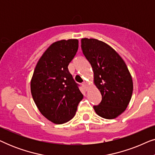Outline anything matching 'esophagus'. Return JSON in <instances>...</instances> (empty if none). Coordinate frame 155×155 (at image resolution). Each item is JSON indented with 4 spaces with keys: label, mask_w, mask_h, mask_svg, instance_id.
I'll list each match as a JSON object with an SVG mask.
<instances>
[{
    "label": "esophagus",
    "mask_w": 155,
    "mask_h": 155,
    "mask_svg": "<svg viewBox=\"0 0 155 155\" xmlns=\"http://www.w3.org/2000/svg\"><path fill=\"white\" fill-rule=\"evenodd\" d=\"M82 87H83V88H84V90H85L86 91L87 90V84L86 82H83V83H82Z\"/></svg>",
    "instance_id": "esophagus-1"
}]
</instances>
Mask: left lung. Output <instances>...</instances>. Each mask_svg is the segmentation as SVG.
Returning a JSON list of instances; mask_svg holds the SVG:
<instances>
[{"label": "left lung", "mask_w": 155, "mask_h": 155, "mask_svg": "<svg viewBox=\"0 0 155 155\" xmlns=\"http://www.w3.org/2000/svg\"><path fill=\"white\" fill-rule=\"evenodd\" d=\"M81 48L102 98L93 107L94 111L104 118H115L126 110L132 97L133 80L127 65L114 48L99 40L82 39Z\"/></svg>", "instance_id": "obj_1"}]
</instances>
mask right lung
Listing matches in <instances>:
<instances>
[{
	"mask_svg": "<svg viewBox=\"0 0 155 155\" xmlns=\"http://www.w3.org/2000/svg\"><path fill=\"white\" fill-rule=\"evenodd\" d=\"M78 49V40L53 43L38 61L31 80V92L39 111L56 124H62L75 115L83 98L79 84L69 73V63Z\"/></svg>",
	"mask_w": 155,
	"mask_h": 155,
	"instance_id": "1",
	"label": "right lung"
}]
</instances>
